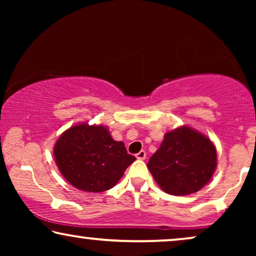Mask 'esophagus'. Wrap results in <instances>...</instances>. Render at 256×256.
<instances>
[{
    "mask_svg": "<svg viewBox=\"0 0 256 256\" xmlns=\"http://www.w3.org/2000/svg\"><path fill=\"white\" fill-rule=\"evenodd\" d=\"M146 154L144 150H141V152H140L138 154H136V158H138V160H146Z\"/></svg>",
    "mask_w": 256,
    "mask_h": 256,
    "instance_id": "obj_1",
    "label": "esophagus"
}]
</instances>
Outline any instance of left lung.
I'll list each match as a JSON object with an SVG mask.
<instances>
[{"mask_svg":"<svg viewBox=\"0 0 256 256\" xmlns=\"http://www.w3.org/2000/svg\"><path fill=\"white\" fill-rule=\"evenodd\" d=\"M146 166L164 192L191 194L204 188L214 174L216 150L211 140L185 126L166 132Z\"/></svg>","mask_w":256,"mask_h":256,"instance_id":"1","label":"left lung"}]
</instances>
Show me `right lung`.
Returning a JSON list of instances; mask_svg holds the SVG:
<instances>
[{
    "instance_id": "add662e5",
    "label": "right lung",
    "mask_w": 256,
    "mask_h": 256,
    "mask_svg": "<svg viewBox=\"0 0 256 256\" xmlns=\"http://www.w3.org/2000/svg\"><path fill=\"white\" fill-rule=\"evenodd\" d=\"M59 171L73 186L86 192H104L115 186L136 160L124 142L114 141L104 126H73L54 148Z\"/></svg>"
}]
</instances>
